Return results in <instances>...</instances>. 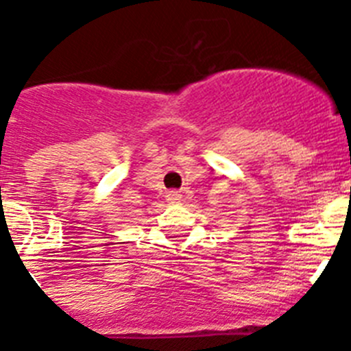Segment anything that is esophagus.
<instances>
[{
	"mask_svg": "<svg viewBox=\"0 0 351 351\" xmlns=\"http://www.w3.org/2000/svg\"><path fill=\"white\" fill-rule=\"evenodd\" d=\"M165 197H167V202H170V204H178V202L181 200V193H179V191H169Z\"/></svg>",
	"mask_w": 351,
	"mask_h": 351,
	"instance_id": "1",
	"label": "esophagus"
}]
</instances>
